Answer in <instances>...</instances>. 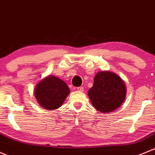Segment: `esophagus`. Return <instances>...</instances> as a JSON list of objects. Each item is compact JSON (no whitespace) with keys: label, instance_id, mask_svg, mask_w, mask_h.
Listing matches in <instances>:
<instances>
[{"label":"esophagus","instance_id":"34e87169","mask_svg":"<svg viewBox=\"0 0 155 155\" xmlns=\"http://www.w3.org/2000/svg\"><path fill=\"white\" fill-rule=\"evenodd\" d=\"M77 90H78V91H79V92H83V91H84V87H78V88H77Z\"/></svg>","mask_w":155,"mask_h":155}]
</instances>
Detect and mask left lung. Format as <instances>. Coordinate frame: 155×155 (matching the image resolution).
<instances>
[{
  "label": "left lung",
  "mask_w": 155,
  "mask_h": 155,
  "mask_svg": "<svg viewBox=\"0 0 155 155\" xmlns=\"http://www.w3.org/2000/svg\"><path fill=\"white\" fill-rule=\"evenodd\" d=\"M126 93L125 82L117 74L101 71L95 74L88 96L94 107L105 113L118 109L125 101Z\"/></svg>",
  "instance_id": "1"
}]
</instances>
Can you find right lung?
Wrapping results in <instances>:
<instances>
[{"instance_id":"1","label":"right lung","mask_w":155,"mask_h":155,"mask_svg":"<svg viewBox=\"0 0 155 155\" xmlns=\"http://www.w3.org/2000/svg\"><path fill=\"white\" fill-rule=\"evenodd\" d=\"M69 93L70 89L66 83L53 75L43 78L34 89L36 101L42 107L48 110L60 107Z\"/></svg>"}]
</instances>
